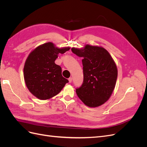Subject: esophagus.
Instances as JSON below:
<instances>
[{
  "label": "esophagus",
  "mask_w": 147,
  "mask_h": 147,
  "mask_svg": "<svg viewBox=\"0 0 147 147\" xmlns=\"http://www.w3.org/2000/svg\"><path fill=\"white\" fill-rule=\"evenodd\" d=\"M69 83H71L72 82V77H70L69 78Z\"/></svg>",
  "instance_id": "1"
}]
</instances>
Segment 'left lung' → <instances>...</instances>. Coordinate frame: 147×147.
<instances>
[{
  "label": "left lung",
  "mask_w": 147,
  "mask_h": 147,
  "mask_svg": "<svg viewBox=\"0 0 147 147\" xmlns=\"http://www.w3.org/2000/svg\"><path fill=\"white\" fill-rule=\"evenodd\" d=\"M71 50L83 57V83L76 89L78 97L89 107L104 104L112 95L118 76L112 57L104 48L99 46L85 45L83 48Z\"/></svg>",
  "instance_id": "left-lung-1"
}]
</instances>
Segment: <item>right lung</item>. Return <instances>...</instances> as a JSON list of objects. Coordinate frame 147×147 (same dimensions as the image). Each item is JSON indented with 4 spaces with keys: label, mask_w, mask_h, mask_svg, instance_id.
Masks as SVG:
<instances>
[{
    "label": "right lung",
    "mask_w": 147,
    "mask_h": 147,
    "mask_svg": "<svg viewBox=\"0 0 147 147\" xmlns=\"http://www.w3.org/2000/svg\"><path fill=\"white\" fill-rule=\"evenodd\" d=\"M70 47L58 48L52 42L38 46L30 53L24 66L26 85L32 94L40 100L55 96L68 83L62 75L61 67L55 60Z\"/></svg>",
    "instance_id": "right-lung-1"
}]
</instances>
